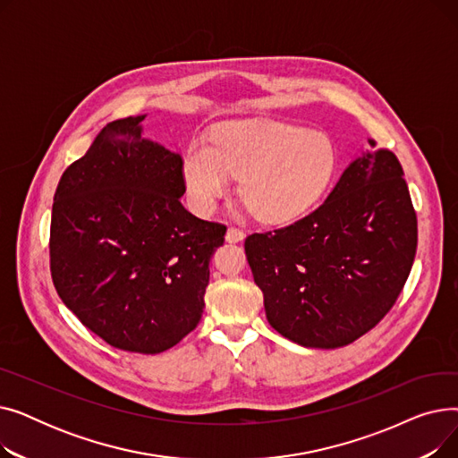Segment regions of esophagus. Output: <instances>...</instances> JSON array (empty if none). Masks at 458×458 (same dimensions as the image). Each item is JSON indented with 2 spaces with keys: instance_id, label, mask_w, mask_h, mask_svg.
<instances>
[{
  "instance_id": "obj_1",
  "label": "esophagus",
  "mask_w": 458,
  "mask_h": 458,
  "mask_svg": "<svg viewBox=\"0 0 458 458\" xmlns=\"http://www.w3.org/2000/svg\"><path fill=\"white\" fill-rule=\"evenodd\" d=\"M225 237H226L228 243H239V242H243V239H245V232L235 228V226H230V228L226 230V235H225Z\"/></svg>"
}]
</instances>
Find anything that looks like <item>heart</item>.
<instances>
[{
	"instance_id": "1",
	"label": "heart",
	"mask_w": 458,
	"mask_h": 458,
	"mask_svg": "<svg viewBox=\"0 0 458 458\" xmlns=\"http://www.w3.org/2000/svg\"><path fill=\"white\" fill-rule=\"evenodd\" d=\"M338 154L323 130L275 120H249L216 131L211 147L192 142L183 156V183L197 213L208 215L223 199L230 178L256 219L290 223L327 191Z\"/></svg>"
}]
</instances>
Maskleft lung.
<instances>
[{
    "label": "left lung",
    "instance_id": "8db88e82",
    "mask_svg": "<svg viewBox=\"0 0 458 458\" xmlns=\"http://www.w3.org/2000/svg\"><path fill=\"white\" fill-rule=\"evenodd\" d=\"M416 247V211L388 148L356 157L310 215L245 239L267 321L284 338L316 349L349 345L388 314Z\"/></svg>",
    "mask_w": 458,
    "mask_h": 458
}]
</instances>
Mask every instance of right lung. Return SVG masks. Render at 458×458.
I'll list each match as a JSON object with an SVG mask.
<instances>
[{
	"mask_svg": "<svg viewBox=\"0 0 458 458\" xmlns=\"http://www.w3.org/2000/svg\"><path fill=\"white\" fill-rule=\"evenodd\" d=\"M144 116L113 120L63 173L50 269L89 330L116 349L157 354L197 328L226 226L183 208V159L140 137Z\"/></svg>",
	"mask_w": 458,
	"mask_h": 458,
	"instance_id": "1",
	"label": "right lung"
}]
</instances>
